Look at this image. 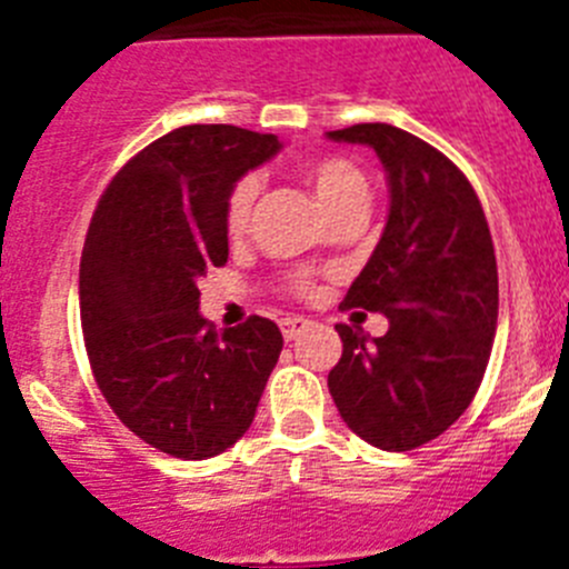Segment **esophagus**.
I'll list each match as a JSON object with an SVG mask.
<instances>
[{"instance_id": "34e87169", "label": "esophagus", "mask_w": 569, "mask_h": 569, "mask_svg": "<svg viewBox=\"0 0 569 569\" xmlns=\"http://www.w3.org/2000/svg\"><path fill=\"white\" fill-rule=\"evenodd\" d=\"M310 328H313V321L301 319V316H288V319H281V336H284L288 341L299 339V336Z\"/></svg>"}]
</instances>
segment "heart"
Returning <instances> with one entry per match:
<instances>
[{
    "label": "heart",
    "mask_w": 569,
    "mask_h": 569,
    "mask_svg": "<svg viewBox=\"0 0 569 569\" xmlns=\"http://www.w3.org/2000/svg\"><path fill=\"white\" fill-rule=\"evenodd\" d=\"M301 176L313 188L316 199L330 219L347 213V210H367L370 190H367L365 173L345 156H316L301 168ZM256 196H259L256 176H241L230 188L228 199H224V230L230 239H239L248 230ZM288 290L296 296H310L313 293V276L308 270H296L288 279Z\"/></svg>",
    "instance_id": "obj_1"
}]
</instances>
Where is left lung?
<instances>
[{
	"label": "left lung",
	"mask_w": 569,
	"mask_h": 569,
	"mask_svg": "<svg viewBox=\"0 0 569 569\" xmlns=\"http://www.w3.org/2000/svg\"><path fill=\"white\" fill-rule=\"evenodd\" d=\"M328 136L370 144L390 182L385 233L341 301L385 313L390 330L370 339L336 325L328 387L356 436L405 453L439 439L485 379L499 319L492 236L467 176L419 136L381 122Z\"/></svg>",
	"instance_id": "8db88e82"
}]
</instances>
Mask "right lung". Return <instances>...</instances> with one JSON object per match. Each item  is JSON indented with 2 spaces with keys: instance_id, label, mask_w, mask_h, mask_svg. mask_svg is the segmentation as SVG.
I'll return each instance as SVG.
<instances>
[{
  "instance_id": "add662e5",
  "label": "right lung",
  "mask_w": 569,
  "mask_h": 569,
  "mask_svg": "<svg viewBox=\"0 0 569 569\" xmlns=\"http://www.w3.org/2000/svg\"><path fill=\"white\" fill-rule=\"evenodd\" d=\"M273 133L184 124L110 179L79 264L90 370L119 421L184 461L222 453L253 425L281 333L250 316L216 333L196 279L228 261L224 199L279 150Z\"/></svg>"
}]
</instances>
